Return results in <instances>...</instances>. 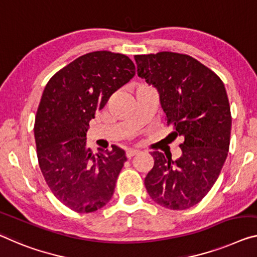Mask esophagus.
<instances>
[{
	"label": "esophagus",
	"mask_w": 257,
	"mask_h": 257,
	"mask_svg": "<svg viewBox=\"0 0 257 257\" xmlns=\"http://www.w3.org/2000/svg\"><path fill=\"white\" fill-rule=\"evenodd\" d=\"M138 153H139V151H137V149H127V151H126V157H127V159H131V157L136 156Z\"/></svg>",
	"instance_id": "34e87169"
}]
</instances>
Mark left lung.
<instances>
[{"mask_svg":"<svg viewBox=\"0 0 257 257\" xmlns=\"http://www.w3.org/2000/svg\"><path fill=\"white\" fill-rule=\"evenodd\" d=\"M134 60L138 76L159 92L168 125L184 137L179 159L152 153L146 189L160 206L188 209L214 186L227 157L232 118L226 89L214 71L188 55L161 51Z\"/></svg>","mask_w":257,"mask_h":257,"instance_id":"obj_1","label":"left lung"}]
</instances>
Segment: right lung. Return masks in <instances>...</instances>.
<instances>
[{"label": "right lung", "instance_id": "add662e5", "mask_svg": "<svg viewBox=\"0 0 257 257\" xmlns=\"http://www.w3.org/2000/svg\"><path fill=\"white\" fill-rule=\"evenodd\" d=\"M136 74L123 54L93 51L50 78L34 123L39 167L61 202L77 212H93L109 202L126 161L123 149L86 146L89 120L109 97Z\"/></svg>", "mask_w": 257, "mask_h": 257}]
</instances>
